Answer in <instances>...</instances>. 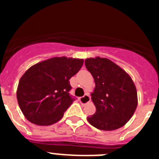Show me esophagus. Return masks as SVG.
<instances>
[{
    "mask_svg": "<svg viewBox=\"0 0 159 159\" xmlns=\"http://www.w3.org/2000/svg\"><path fill=\"white\" fill-rule=\"evenodd\" d=\"M90 100H91V97L89 95H84L80 99V101L82 104H87L88 102H90Z\"/></svg>",
    "mask_w": 159,
    "mask_h": 159,
    "instance_id": "esophagus-1",
    "label": "esophagus"
}]
</instances>
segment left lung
<instances>
[{
	"instance_id": "left-lung-1",
	"label": "left lung",
	"mask_w": 159,
	"mask_h": 159,
	"mask_svg": "<svg viewBox=\"0 0 159 159\" xmlns=\"http://www.w3.org/2000/svg\"><path fill=\"white\" fill-rule=\"evenodd\" d=\"M85 66L95 84L91 95L96 111L87 118L88 121L102 130L123 127L134 115L138 105L137 90L132 79L109 59L88 58Z\"/></svg>"
}]
</instances>
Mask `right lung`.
I'll list each match as a JSON object with an SVG mask.
<instances>
[{
    "label": "right lung",
    "mask_w": 159,
    "mask_h": 159,
    "mask_svg": "<svg viewBox=\"0 0 159 159\" xmlns=\"http://www.w3.org/2000/svg\"><path fill=\"white\" fill-rule=\"evenodd\" d=\"M84 64L83 59L53 57L32 65L20 77L16 98L25 117L39 126L62 119L75 100L69 95V80Z\"/></svg>",
    "instance_id": "obj_1"
}]
</instances>
